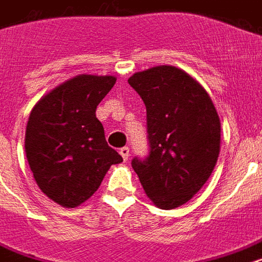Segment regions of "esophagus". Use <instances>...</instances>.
Listing matches in <instances>:
<instances>
[{"mask_svg":"<svg viewBox=\"0 0 262 262\" xmlns=\"http://www.w3.org/2000/svg\"><path fill=\"white\" fill-rule=\"evenodd\" d=\"M119 154L122 156L123 161H127V158H129V147H122L119 150Z\"/></svg>","mask_w":262,"mask_h":262,"instance_id":"esophagus-1","label":"esophagus"}]
</instances>
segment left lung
Segmentation results:
<instances>
[{
	"instance_id": "1",
	"label": "left lung",
	"mask_w": 262,
	"mask_h": 262,
	"mask_svg": "<svg viewBox=\"0 0 262 262\" xmlns=\"http://www.w3.org/2000/svg\"><path fill=\"white\" fill-rule=\"evenodd\" d=\"M147 110L150 156L132 161L147 197L161 210L190 200L212 173L221 121L208 93L187 72L160 65L129 77Z\"/></svg>"
}]
</instances>
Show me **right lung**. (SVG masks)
<instances>
[{"instance_id":"obj_1","label":"right lung","mask_w":262,"mask_h":262,"mask_svg":"<svg viewBox=\"0 0 262 262\" xmlns=\"http://www.w3.org/2000/svg\"><path fill=\"white\" fill-rule=\"evenodd\" d=\"M115 76L77 75L33 106L25 151L40 190L54 203L75 208L89 200L122 157L106 144L97 105Z\"/></svg>"}]
</instances>
